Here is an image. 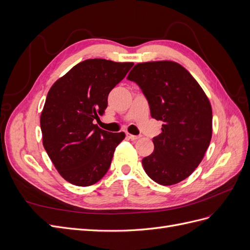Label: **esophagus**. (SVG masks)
Wrapping results in <instances>:
<instances>
[{
  "label": "esophagus",
  "instance_id": "obj_1",
  "mask_svg": "<svg viewBox=\"0 0 250 250\" xmlns=\"http://www.w3.org/2000/svg\"><path fill=\"white\" fill-rule=\"evenodd\" d=\"M126 137H127L128 139L132 140V141H135V140L140 139V135H133V134H130V133H126Z\"/></svg>",
  "mask_w": 250,
  "mask_h": 250
}]
</instances>
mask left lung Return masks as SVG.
<instances>
[{
  "mask_svg": "<svg viewBox=\"0 0 250 250\" xmlns=\"http://www.w3.org/2000/svg\"><path fill=\"white\" fill-rule=\"evenodd\" d=\"M127 79L145 95L151 117L163 122L154 151L142 161L144 170L160 185L178 184L198 167L209 146L213 113L208 97L183 65L168 60L135 64Z\"/></svg>",
  "mask_w": 250,
  "mask_h": 250,
  "instance_id": "1",
  "label": "left lung"
}]
</instances>
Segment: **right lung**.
<instances>
[{
  "label": "right lung",
  "instance_id": "1",
  "mask_svg": "<svg viewBox=\"0 0 250 250\" xmlns=\"http://www.w3.org/2000/svg\"><path fill=\"white\" fill-rule=\"evenodd\" d=\"M133 63L87 59L50 88L41 116L42 144L66 181L88 187L108 171L124 132L111 133L93 123L107 107L110 90Z\"/></svg>",
  "mask_w": 250,
  "mask_h": 250
}]
</instances>
